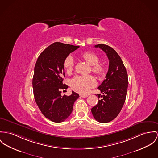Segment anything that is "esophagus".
<instances>
[{
  "mask_svg": "<svg viewBox=\"0 0 158 158\" xmlns=\"http://www.w3.org/2000/svg\"><path fill=\"white\" fill-rule=\"evenodd\" d=\"M80 97H82V98H86V97H88V95H84V94H81Z\"/></svg>",
  "mask_w": 158,
  "mask_h": 158,
  "instance_id": "1",
  "label": "esophagus"
}]
</instances>
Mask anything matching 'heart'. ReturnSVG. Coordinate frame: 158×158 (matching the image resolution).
Instances as JSON below:
<instances>
[{
    "instance_id": "b5f03b06",
    "label": "heart",
    "mask_w": 158,
    "mask_h": 158,
    "mask_svg": "<svg viewBox=\"0 0 158 158\" xmlns=\"http://www.w3.org/2000/svg\"><path fill=\"white\" fill-rule=\"evenodd\" d=\"M81 58L91 65V71L97 76H103L106 71L104 62L99 61V57L92 51H87L80 55ZM64 67L67 74H71L74 68V61L71 55L67 56L64 61ZM96 85L95 78L91 75L77 76L72 79L70 86L74 91L85 94Z\"/></svg>"
}]
</instances>
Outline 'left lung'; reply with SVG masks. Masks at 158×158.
Listing matches in <instances>:
<instances>
[{
    "label": "left lung",
    "mask_w": 158,
    "mask_h": 158,
    "mask_svg": "<svg viewBox=\"0 0 158 158\" xmlns=\"http://www.w3.org/2000/svg\"><path fill=\"white\" fill-rule=\"evenodd\" d=\"M106 54L109 60V69L106 79L97 88L100 100L91 109L95 120L102 123L113 120L119 114L124 103L128 87V76L120 56L111 47L103 44L94 46Z\"/></svg>",
    "instance_id": "left-lung-1"
}]
</instances>
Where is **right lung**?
I'll list each match as a JSON object with an SVG mask.
<instances>
[{
    "label": "right lung",
    "instance_id": "right-lung-1",
    "mask_svg": "<svg viewBox=\"0 0 158 158\" xmlns=\"http://www.w3.org/2000/svg\"><path fill=\"white\" fill-rule=\"evenodd\" d=\"M79 48L55 42L44 50L37 59L32 79L34 98L42 114L52 122L67 120L79 97L74 91L69 96L61 95V91L68 88L62 83L65 76L64 61Z\"/></svg>",
    "mask_w": 158,
    "mask_h": 158
}]
</instances>
